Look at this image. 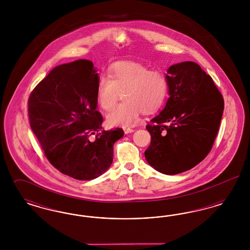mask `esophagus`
<instances>
[{
  "label": "esophagus",
  "instance_id": "34e87169",
  "mask_svg": "<svg viewBox=\"0 0 250 250\" xmlns=\"http://www.w3.org/2000/svg\"><path fill=\"white\" fill-rule=\"evenodd\" d=\"M134 129H132L130 127H124V132H125V134H129V133H132V132H134Z\"/></svg>",
  "mask_w": 250,
  "mask_h": 250
}]
</instances>
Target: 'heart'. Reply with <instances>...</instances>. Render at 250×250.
Here are the masks:
<instances>
[{
    "mask_svg": "<svg viewBox=\"0 0 250 250\" xmlns=\"http://www.w3.org/2000/svg\"><path fill=\"white\" fill-rule=\"evenodd\" d=\"M124 103L114 107L119 93ZM167 93L166 76L159 70L132 62H118L111 65L107 77H101L96 85L99 106L108 109L107 122L112 126H130L139 118L141 110L150 113L162 106Z\"/></svg>",
    "mask_w": 250,
    "mask_h": 250,
    "instance_id": "1",
    "label": "heart"
}]
</instances>
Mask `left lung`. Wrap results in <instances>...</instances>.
Masks as SVG:
<instances>
[{"label":"left lung","instance_id":"left-lung-1","mask_svg":"<svg viewBox=\"0 0 250 250\" xmlns=\"http://www.w3.org/2000/svg\"><path fill=\"white\" fill-rule=\"evenodd\" d=\"M166 106L146 129L151 144L144 152L155 170L174 175L197 166L211 151L224 109L212 78L194 62L167 70Z\"/></svg>","mask_w":250,"mask_h":250}]
</instances>
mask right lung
Masks as SVG:
<instances>
[{
  "label": "right lung",
  "mask_w": 250,
  "mask_h": 250,
  "mask_svg": "<svg viewBox=\"0 0 250 250\" xmlns=\"http://www.w3.org/2000/svg\"><path fill=\"white\" fill-rule=\"evenodd\" d=\"M98 81L93 62L77 60L54 67L28 101L31 128L47 158L77 180L105 173L113 160V145L124 136L121 128L102 129L103 118L96 110Z\"/></svg>",
  "instance_id": "1"
}]
</instances>
